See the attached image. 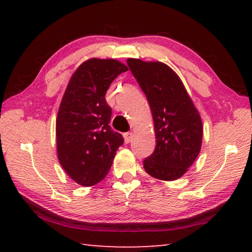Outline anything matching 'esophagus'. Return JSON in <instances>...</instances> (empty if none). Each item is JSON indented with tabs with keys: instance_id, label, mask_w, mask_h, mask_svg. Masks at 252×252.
Instances as JSON below:
<instances>
[{
	"instance_id": "obj_1",
	"label": "esophagus",
	"mask_w": 252,
	"mask_h": 252,
	"mask_svg": "<svg viewBox=\"0 0 252 252\" xmlns=\"http://www.w3.org/2000/svg\"><path fill=\"white\" fill-rule=\"evenodd\" d=\"M133 136H134V133L133 132H126V133H125V140L126 143H130L132 140H133Z\"/></svg>"
}]
</instances>
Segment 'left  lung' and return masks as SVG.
Returning <instances> with one entry per match:
<instances>
[{"instance_id": "left-lung-1", "label": "left lung", "mask_w": 252, "mask_h": 252, "mask_svg": "<svg viewBox=\"0 0 252 252\" xmlns=\"http://www.w3.org/2000/svg\"><path fill=\"white\" fill-rule=\"evenodd\" d=\"M150 104L157 146L143 161L147 173L159 180H177L187 172L201 149L202 121L185 85L162 62L127 59Z\"/></svg>"}]
</instances>
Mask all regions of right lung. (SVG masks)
Here are the masks:
<instances>
[{"label":"right lung","mask_w":252,"mask_h":252,"mask_svg":"<svg viewBox=\"0 0 252 252\" xmlns=\"http://www.w3.org/2000/svg\"><path fill=\"white\" fill-rule=\"evenodd\" d=\"M127 66L114 59H90L71 76L57 118L60 164L80 186L103 180L125 140L111 129L105 93Z\"/></svg>","instance_id":"add662e5"}]
</instances>
